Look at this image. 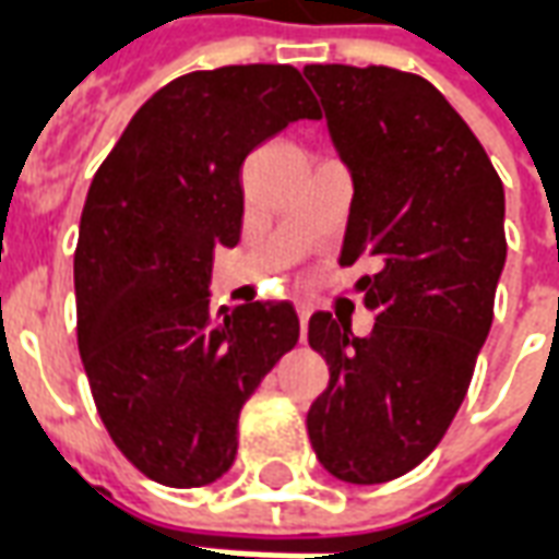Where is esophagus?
I'll return each instance as SVG.
<instances>
[{
    "label": "esophagus",
    "instance_id": "34e87169",
    "mask_svg": "<svg viewBox=\"0 0 559 559\" xmlns=\"http://www.w3.org/2000/svg\"><path fill=\"white\" fill-rule=\"evenodd\" d=\"M308 317H311V311L308 308H299V326H302V338H305V332H308Z\"/></svg>",
    "mask_w": 559,
    "mask_h": 559
}]
</instances>
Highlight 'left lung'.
Segmentation results:
<instances>
[{"label":"left lung","instance_id":"1","mask_svg":"<svg viewBox=\"0 0 559 559\" xmlns=\"http://www.w3.org/2000/svg\"><path fill=\"white\" fill-rule=\"evenodd\" d=\"M305 78L353 176L341 266L377 260L356 284L374 311L368 338L329 311L308 323L329 365L308 437L335 479L377 485L431 455L467 395L506 263L503 182L419 74L305 66Z\"/></svg>","mask_w":559,"mask_h":559}]
</instances>
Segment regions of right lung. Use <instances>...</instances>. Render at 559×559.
<instances>
[{
	"mask_svg": "<svg viewBox=\"0 0 559 559\" xmlns=\"http://www.w3.org/2000/svg\"><path fill=\"white\" fill-rule=\"evenodd\" d=\"M320 119L293 66L191 71L158 90L95 173L74 251L78 347L119 452L170 488L221 479L245 401L299 341L290 302L209 308L242 233L245 158Z\"/></svg>",
	"mask_w": 559,
	"mask_h": 559,
	"instance_id": "obj_1",
	"label": "right lung"
}]
</instances>
